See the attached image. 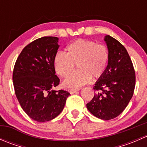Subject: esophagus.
<instances>
[{
	"instance_id": "esophagus-1",
	"label": "esophagus",
	"mask_w": 147,
	"mask_h": 147,
	"mask_svg": "<svg viewBox=\"0 0 147 147\" xmlns=\"http://www.w3.org/2000/svg\"><path fill=\"white\" fill-rule=\"evenodd\" d=\"M79 90H80V88L71 89V90H69V92H70V94H74V93H75L76 92L79 91Z\"/></svg>"
}]
</instances>
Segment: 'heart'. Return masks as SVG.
Here are the masks:
<instances>
[{
  "mask_svg": "<svg viewBox=\"0 0 147 147\" xmlns=\"http://www.w3.org/2000/svg\"><path fill=\"white\" fill-rule=\"evenodd\" d=\"M67 53L58 52L54 57L56 72L67 78L74 70L76 64L80 69L64 81L67 87H79L105 73L109 60V53L105 45L94 41L78 39L66 47Z\"/></svg>",
  "mask_w": 147,
  "mask_h": 147,
  "instance_id": "heart-1",
  "label": "heart"
}]
</instances>
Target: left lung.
Masks as SVG:
<instances>
[{"label":"left lung","mask_w":147,"mask_h":147,"mask_svg":"<svg viewBox=\"0 0 147 147\" xmlns=\"http://www.w3.org/2000/svg\"><path fill=\"white\" fill-rule=\"evenodd\" d=\"M105 40L109 60L105 73L93 88L94 96L87 104L94 116L104 120L119 116L128 105L135 87V71L124 45L115 38L106 35Z\"/></svg>","instance_id":"obj_1"}]
</instances>
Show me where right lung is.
<instances>
[{
  "label": "right lung",
  "instance_id": "1",
  "mask_svg": "<svg viewBox=\"0 0 147 147\" xmlns=\"http://www.w3.org/2000/svg\"><path fill=\"white\" fill-rule=\"evenodd\" d=\"M57 37L45 36L27 45L18 57L13 72L16 97L24 112L35 121L45 122L63 110L69 93L53 88L60 84L54 57Z\"/></svg>",
  "mask_w": 147,
  "mask_h": 147
}]
</instances>
